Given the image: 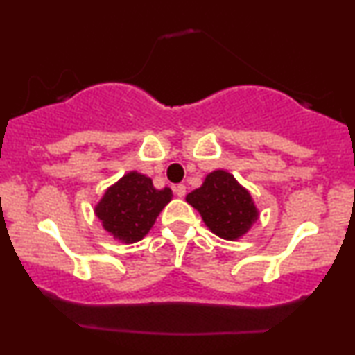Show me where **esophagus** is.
Masks as SVG:
<instances>
[{"instance_id":"1","label":"esophagus","mask_w":355,"mask_h":355,"mask_svg":"<svg viewBox=\"0 0 355 355\" xmlns=\"http://www.w3.org/2000/svg\"><path fill=\"white\" fill-rule=\"evenodd\" d=\"M174 193H176L178 197H184L186 196V186L184 184H178V186H174Z\"/></svg>"}]
</instances>
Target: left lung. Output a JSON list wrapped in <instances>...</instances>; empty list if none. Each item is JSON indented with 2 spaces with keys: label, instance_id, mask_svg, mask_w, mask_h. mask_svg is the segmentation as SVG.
Listing matches in <instances>:
<instances>
[{
  "label": "left lung",
  "instance_id": "1",
  "mask_svg": "<svg viewBox=\"0 0 355 355\" xmlns=\"http://www.w3.org/2000/svg\"><path fill=\"white\" fill-rule=\"evenodd\" d=\"M186 202L200 213L213 234L226 241L241 239L259 220L250 192L225 169L207 174L202 186L187 193Z\"/></svg>",
  "mask_w": 355,
  "mask_h": 355
}]
</instances>
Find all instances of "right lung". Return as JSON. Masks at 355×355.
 <instances>
[{"mask_svg": "<svg viewBox=\"0 0 355 355\" xmlns=\"http://www.w3.org/2000/svg\"><path fill=\"white\" fill-rule=\"evenodd\" d=\"M171 198L169 187L155 189L148 176L129 171L106 189L94 211L110 236L124 244H134L148 234Z\"/></svg>", "mask_w": 355, "mask_h": 355, "instance_id": "right-lung-1", "label": "right lung"}]
</instances>
